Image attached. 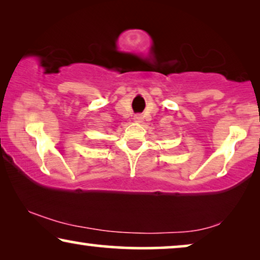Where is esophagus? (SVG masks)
<instances>
[{
	"label": "esophagus",
	"mask_w": 260,
	"mask_h": 260,
	"mask_svg": "<svg viewBox=\"0 0 260 260\" xmlns=\"http://www.w3.org/2000/svg\"><path fill=\"white\" fill-rule=\"evenodd\" d=\"M134 119L136 120V122H141V119H142V116L141 115H136L134 117Z\"/></svg>",
	"instance_id": "34e87169"
}]
</instances>
